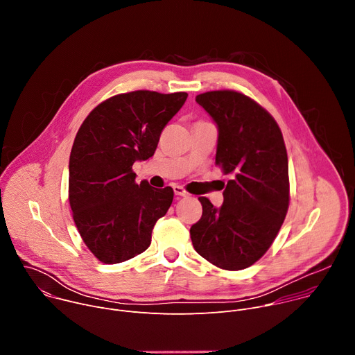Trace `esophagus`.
Instances as JSON below:
<instances>
[{
	"label": "esophagus",
	"instance_id": "1",
	"mask_svg": "<svg viewBox=\"0 0 355 355\" xmlns=\"http://www.w3.org/2000/svg\"><path fill=\"white\" fill-rule=\"evenodd\" d=\"M173 188H174V193L178 195V196H188L189 195L181 185H174Z\"/></svg>",
	"mask_w": 355,
	"mask_h": 355
}]
</instances>
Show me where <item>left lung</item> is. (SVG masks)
I'll use <instances>...</instances> for the list:
<instances>
[{"instance_id": "1", "label": "left lung", "mask_w": 355, "mask_h": 355, "mask_svg": "<svg viewBox=\"0 0 355 355\" xmlns=\"http://www.w3.org/2000/svg\"><path fill=\"white\" fill-rule=\"evenodd\" d=\"M195 101L219 128L215 164L233 180L219 209L208 198H198L202 216L191 226V240L198 254L214 266L244 270L266 254L289 208L282 132L267 110L239 91H209Z\"/></svg>"}]
</instances>
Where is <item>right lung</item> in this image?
<instances>
[{
	"label": "right lung",
	"mask_w": 355,
	"mask_h": 355,
	"mask_svg": "<svg viewBox=\"0 0 355 355\" xmlns=\"http://www.w3.org/2000/svg\"><path fill=\"white\" fill-rule=\"evenodd\" d=\"M188 94L139 89L98 104L80 126L70 155L69 200L77 230L104 264L143 252L171 207V187L135 181L132 166L155 155L160 135Z\"/></svg>",
	"instance_id": "1"
}]
</instances>
